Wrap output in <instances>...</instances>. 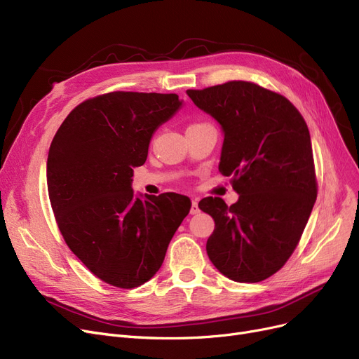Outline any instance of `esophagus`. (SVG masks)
Returning a JSON list of instances; mask_svg holds the SVG:
<instances>
[{
  "mask_svg": "<svg viewBox=\"0 0 359 359\" xmlns=\"http://www.w3.org/2000/svg\"><path fill=\"white\" fill-rule=\"evenodd\" d=\"M200 212V209H198V201L197 200H193V203H191V209H190V213L191 215H197Z\"/></svg>",
  "mask_w": 359,
  "mask_h": 359,
  "instance_id": "1",
  "label": "esophagus"
}]
</instances>
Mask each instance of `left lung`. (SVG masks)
I'll use <instances>...</instances> for the list:
<instances>
[{"label":"left lung","instance_id":"left-lung-1","mask_svg":"<svg viewBox=\"0 0 359 359\" xmlns=\"http://www.w3.org/2000/svg\"><path fill=\"white\" fill-rule=\"evenodd\" d=\"M187 95L220 126L219 170L240 196L198 203L215 220L209 259L231 280H264L291 257L317 198L309 127L286 97L250 81Z\"/></svg>","mask_w":359,"mask_h":359}]
</instances>
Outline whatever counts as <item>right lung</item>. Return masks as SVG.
Wrapping results in <instances>:
<instances>
[{
    "mask_svg": "<svg viewBox=\"0 0 359 359\" xmlns=\"http://www.w3.org/2000/svg\"><path fill=\"white\" fill-rule=\"evenodd\" d=\"M175 93L112 92L83 102L58 128L46 162L48 194L67 245L95 276L131 289L161 269L191 209L187 196L134 194L133 168L155 131L182 107Z\"/></svg>",
    "mask_w": 359,
    "mask_h": 359,
    "instance_id": "add662e5",
    "label": "right lung"
}]
</instances>
